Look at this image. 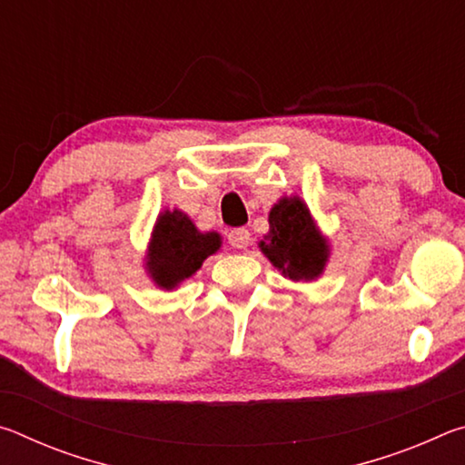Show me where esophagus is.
Returning a JSON list of instances; mask_svg holds the SVG:
<instances>
[{"mask_svg": "<svg viewBox=\"0 0 465 465\" xmlns=\"http://www.w3.org/2000/svg\"><path fill=\"white\" fill-rule=\"evenodd\" d=\"M227 242H230L232 248H248L250 246V232L246 227H235L230 233H227Z\"/></svg>", "mask_w": 465, "mask_h": 465, "instance_id": "1", "label": "esophagus"}]
</instances>
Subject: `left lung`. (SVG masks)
Wrapping results in <instances>:
<instances>
[{
    "instance_id": "obj_1",
    "label": "left lung",
    "mask_w": 465,
    "mask_h": 465,
    "mask_svg": "<svg viewBox=\"0 0 465 465\" xmlns=\"http://www.w3.org/2000/svg\"><path fill=\"white\" fill-rule=\"evenodd\" d=\"M271 232L261 248L282 274L293 281H312L322 272L328 258L326 240L310 217L302 199H281L271 209Z\"/></svg>"
}]
</instances>
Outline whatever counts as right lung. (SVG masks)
I'll list each match as a JSON object with an SVG mask.
<instances>
[{"mask_svg": "<svg viewBox=\"0 0 465 465\" xmlns=\"http://www.w3.org/2000/svg\"><path fill=\"white\" fill-rule=\"evenodd\" d=\"M217 233L196 232L191 219L180 211H166L157 219L152 246H149L147 269L157 285L176 287L180 281L201 269L203 261L219 250Z\"/></svg>", "mask_w": 465, "mask_h": 465, "instance_id": "1", "label": "right lung"}]
</instances>
